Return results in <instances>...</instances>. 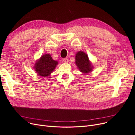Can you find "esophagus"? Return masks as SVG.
<instances>
[{"mask_svg": "<svg viewBox=\"0 0 135 135\" xmlns=\"http://www.w3.org/2000/svg\"><path fill=\"white\" fill-rule=\"evenodd\" d=\"M63 61H64V62L67 63V62H68V59H67V58H65V59H63Z\"/></svg>", "mask_w": 135, "mask_h": 135, "instance_id": "esophagus-1", "label": "esophagus"}]
</instances>
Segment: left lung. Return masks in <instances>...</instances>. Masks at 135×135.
I'll list each match as a JSON object with an SVG mask.
<instances>
[{
    "label": "left lung",
    "instance_id": "obj_1",
    "mask_svg": "<svg viewBox=\"0 0 135 135\" xmlns=\"http://www.w3.org/2000/svg\"><path fill=\"white\" fill-rule=\"evenodd\" d=\"M75 64L80 71L83 74H89L93 69V66L88 55L83 51H79L76 53Z\"/></svg>",
    "mask_w": 135,
    "mask_h": 135
}]
</instances>
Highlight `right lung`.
<instances>
[{
    "label": "right lung",
    "mask_w": 135,
    "mask_h": 135,
    "mask_svg": "<svg viewBox=\"0 0 135 135\" xmlns=\"http://www.w3.org/2000/svg\"><path fill=\"white\" fill-rule=\"evenodd\" d=\"M57 64L58 62L53 60L50 54H45L36 61L33 68L38 75L45 78L50 76Z\"/></svg>",
    "instance_id": "right-lung-1"
}]
</instances>
